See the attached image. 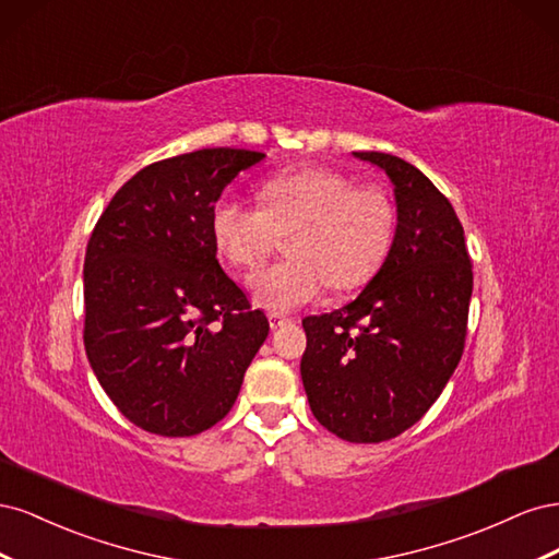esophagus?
Here are the masks:
<instances>
[{"instance_id":"34e87169","label":"esophagus","mask_w":559,"mask_h":559,"mask_svg":"<svg viewBox=\"0 0 559 559\" xmlns=\"http://www.w3.org/2000/svg\"><path fill=\"white\" fill-rule=\"evenodd\" d=\"M286 321H289V317L282 314V312H267V324H270V329H280V326L286 324Z\"/></svg>"}]
</instances>
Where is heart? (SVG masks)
Listing matches in <instances>:
<instances>
[{
    "mask_svg": "<svg viewBox=\"0 0 559 559\" xmlns=\"http://www.w3.org/2000/svg\"><path fill=\"white\" fill-rule=\"evenodd\" d=\"M210 233L216 251L242 270L259 265L277 235H289L292 259L249 277L261 308L289 312L314 300L326 284L347 292L373 277L394 242L396 205L378 183H357L333 167L308 165L265 179L259 207L218 200Z\"/></svg>",
    "mask_w": 559,
    "mask_h": 559,
    "instance_id": "1",
    "label": "heart"
}]
</instances>
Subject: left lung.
Returning <instances> with one entry per match:
<instances>
[{"label": "left lung", "instance_id": "8db88e82", "mask_svg": "<svg viewBox=\"0 0 559 559\" xmlns=\"http://www.w3.org/2000/svg\"><path fill=\"white\" fill-rule=\"evenodd\" d=\"M354 156L392 179L396 235L357 298L302 319L300 378L321 427L349 443H380L425 417L460 364L473 270L460 218L429 177L392 154Z\"/></svg>", "mask_w": 559, "mask_h": 559}]
</instances>
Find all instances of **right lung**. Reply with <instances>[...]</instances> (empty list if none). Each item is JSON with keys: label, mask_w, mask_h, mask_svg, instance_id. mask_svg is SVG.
I'll list each match as a JSON object with an SVG mask.
<instances>
[{"label": "right lung", "mask_w": 559, "mask_h": 559, "mask_svg": "<svg viewBox=\"0 0 559 559\" xmlns=\"http://www.w3.org/2000/svg\"><path fill=\"white\" fill-rule=\"evenodd\" d=\"M261 151L200 148L146 165L97 218L83 261V345L132 425L214 427L240 394L270 324L216 261L210 214Z\"/></svg>", "instance_id": "obj_1"}]
</instances>
